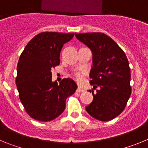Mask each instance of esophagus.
<instances>
[{
	"instance_id": "esophagus-1",
	"label": "esophagus",
	"mask_w": 148,
	"mask_h": 148,
	"mask_svg": "<svg viewBox=\"0 0 148 148\" xmlns=\"http://www.w3.org/2000/svg\"><path fill=\"white\" fill-rule=\"evenodd\" d=\"M76 91L78 92H84V89H82L81 87H78V88H77Z\"/></svg>"
}]
</instances>
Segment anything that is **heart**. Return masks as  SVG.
Segmentation results:
<instances>
[{
	"mask_svg": "<svg viewBox=\"0 0 148 148\" xmlns=\"http://www.w3.org/2000/svg\"><path fill=\"white\" fill-rule=\"evenodd\" d=\"M75 77H76L77 80L78 82H82L84 79V75H82V73H77L76 75H75Z\"/></svg>",
	"mask_w": 148,
	"mask_h": 148,
	"instance_id": "1",
	"label": "heart"
}]
</instances>
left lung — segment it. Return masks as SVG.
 I'll return each mask as SVG.
<instances>
[{"label":"left lung","mask_w":148,"mask_h":148,"mask_svg":"<svg viewBox=\"0 0 148 148\" xmlns=\"http://www.w3.org/2000/svg\"><path fill=\"white\" fill-rule=\"evenodd\" d=\"M90 49L92 66L90 73L93 100L86 110L99 121L113 119L124 110L131 94L130 69L124 51L113 39L101 32L75 33Z\"/></svg>","instance_id":"left-lung-1"}]
</instances>
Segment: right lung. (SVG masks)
Listing matches in <instances>:
<instances>
[{"label": "right lung", "mask_w": 148, "mask_h": 148, "mask_svg": "<svg viewBox=\"0 0 148 148\" xmlns=\"http://www.w3.org/2000/svg\"><path fill=\"white\" fill-rule=\"evenodd\" d=\"M73 36L74 33L41 32L21 55L15 82L21 101L34 119L49 121L57 118L64 110L66 98L78 87L71 78H64L59 84L52 81V70L60 64L63 46Z\"/></svg>", "instance_id": "obj_1"}]
</instances>
